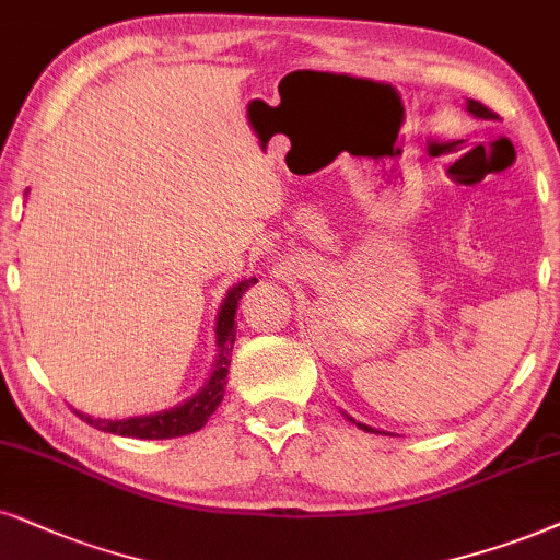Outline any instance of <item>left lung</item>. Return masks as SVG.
<instances>
[{
	"mask_svg": "<svg viewBox=\"0 0 560 560\" xmlns=\"http://www.w3.org/2000/svg\"><path fill=\"white\" fill-rule=\"evenodd\" d=\"M468 110L472 113V116H480V118H491V110H488L486 105H480L478 101H468ZM359 427L366 429V431H372L370 427H364V423H359Z\"/></svg>",
	"mask_w": 560,
	"mask_h": 560,
	"instance_id": "obj_1",
	"label": "left lung"
}]
</instances>
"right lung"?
I'll list each match as a JSON object with an SVG mask.
<instances>
[{"label":"right lung","instance_id":"obj_1","mask_svg":"<svg viewBox=\"0 0 560 560\" xmlns=\"http://www.w3.org/2000/svg\"><path fill=\"white\" fill-rule=\"evenodd\" d=\"M256 284V279L240 281L237 287L230 289L228 300L222 302L217 317V362L214 372L207 382L201 393L183 402V406L165 410V413L154 416H141V419H124V421H97L90 416L80 413L90 427L110 431L118 436H133V439H173V436H186L194 434L209 421V416L214 413L219 402L224 398V385H228V372H230V359H232V343H235V313L240 296L245 294L247 287Z\"/></svg>","mask_w":560,"mask_h":560}]
</instances>
